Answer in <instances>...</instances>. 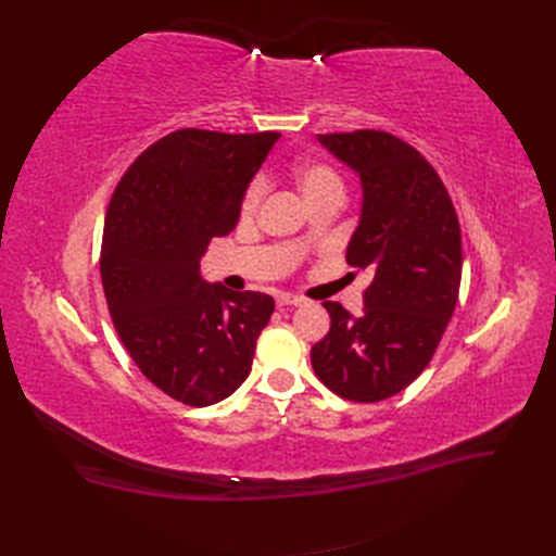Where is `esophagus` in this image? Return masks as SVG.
<instances>
[{
  "label": "esophagus",
  "instance_id": "1",
  "mask_svg": "<svg viewBox=\"0 0 556 556\" xmlns=\"http://www.w3.org/2000/svg\"><path fill=\"white\" fill-rule=\"evenodd\" d=\"M276 304H278V308H285V306H304L306 301L301 299V296H294V294H278L276 296Z\"/></svg>",
  "mask_w": 556,
  "mask_h": 556
}]
</instances>
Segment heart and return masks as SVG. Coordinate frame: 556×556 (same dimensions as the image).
<instances>
[{
  "label": "heart",
  "instance_id": "heart-1",
  "mask_svg": "<svg viewBox=\"0 0 556 556\" xmlns=\"http://www.w3.org/2000/svg\"><path fill=\"white\" fill-rule=\"evenodd\" d=\"M294 182L296 190L304 197L306 206L313 204V201L319 199H339L343 201L345 197V185L341 180V176L336 174L329 164L323 162H301L294 166ZM264 199V180L255 178L252 180L245 192H243V201H241V213L243 217L255 215V211L260 208Z\"/></svg>",
  "mask_w": 556,
  "mask_h": 556
}]
</instances>
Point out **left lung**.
<instances>
[{
	"label": "left lung",
	"mask_w": 556,
	"mask_h": 556,
	"mask_svg": "<svg viewBox=\"0 0 556 556\" xmlns=\"http://www.w3.org/2000/svg\"><path fill=\"white\" fill-rule=\"evenodd\" d=\"M355 169L364 201L348 264L374 276L364 311L325 301L329 333L311 350L315 376L333 394L376 403L425 371L457 306L462 229L441 176L390 131L317 134Z\"/></svg>",
	"instance_id": "1"
}]
</instances>
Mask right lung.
I'll return each mask as SVG.
<instances>
[{
	"instance_id": "add662e5",
	"label": "right lung",
	"mask_w": 556,
	"mask_h": 556,
	"mask_svg": "<svg viewBox=\"0 0 556 556\" xmlns=\"http://www.w3.org/2000/svg\"><path fill=\"white\" fill-rule=\"evenodd\" d=\"M278 137L172 131L111 197L99 268L113 327L139 371L185 406L237 392L271 319L274 296L208 285L199 260L237 227L248 182Z\"/></svg>"
}]
</instances>
